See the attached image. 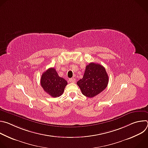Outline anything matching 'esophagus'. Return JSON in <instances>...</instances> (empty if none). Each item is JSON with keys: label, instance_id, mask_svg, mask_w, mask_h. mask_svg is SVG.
<instances>
[{"label": "esophagus", "instance_id": "esophagus-1", "mask_svg": "<svg viewBox=\"0 0 148 148\" xmlns=\"http://www.w3.org/2000/svg\"><path fill=\"white\" fill-rule=\"evenodd\" d=\"M69 81H70V82H73V83H74V82H75V78H70L69 79Z\"/></svg>", "mask_w": 148, "mask_h": 148}]
</instances>
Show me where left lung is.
Here are the masks:
<instances>
[{
  "mask_svg": "<svg viewBox=\"0 0 148 148\" xmlns=\"http://www.w3.org/2000/svg\"><path fill=\"white\" fill-rule=\"evenodd\" d=\"M108 78L107 73L102 66L91 62L86 66L82 78L77 84L84 95L92 98L107 88Z\"/></svg>",
  "mask_w": 148,
  "mask_h": 148,
  "instance_id": "8db88e82",
  "label": "left lung"
}]
</instances>
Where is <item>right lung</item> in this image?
<instances>
[{"label":"right lung","mask_w":148,"mask_h":148,"mask_svg":"<svg viewBox=\"0 0 148 148\" xmlns=\"http://www.w3.org/2000/svg\"><path fill=\"white\" fill-rule=\"evenodd\" d=\"M40 82L44 91L54 98L62 94L67 84V81L60 77L54 68H50L43 73Z\"/></svg>","instance_id":"right-lung-1"}]
</instances>
